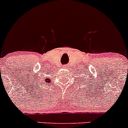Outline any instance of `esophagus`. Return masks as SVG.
<instances>
[{
    "instance_id": "esophagus-1",
    "label": "esophagus",
    "mask_w": 128,
    "mask_h": 128,
    "mask_svg": "<svg viewBox=\"0 0 128 128\" xmlns=\"http://www.w3.org/2000/svg\"><path fill=\"white\" fill-rule=\"evenodd\" d=\"M63 67H64V68H66V67H67V66H63Z\"/></svg>"
}]
</instances>
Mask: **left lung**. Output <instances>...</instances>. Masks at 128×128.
I'll list each match as a JSON object with an SVG mask.
<instances>
[{
    "label": "left lung",
    "mask_w": 128,
    "mask_h": 128,
    "mask_svg": "<svg viewBox=\"0 0 128 128\" xmlns=\"http://www.w3.org/2000/svg\"><path fill=\"white\" fill-rule=\"evenodd\" d=\"M82 82H83V81H82Z\"/></svg>",
    "instance_id": "8db88e82"
}]
</instances>
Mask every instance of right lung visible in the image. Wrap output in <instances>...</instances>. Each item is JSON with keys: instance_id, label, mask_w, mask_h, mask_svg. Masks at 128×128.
<instances>
[{"instance_id": "add662e5", "label": "right lung", "mask_w": 128, "mask_h": 128, "mask_svg": "<svg viewBox=\"0 0 128 128\" xmlns=\"http://www.w3.org/2000/svg\"><path fill=\"white\" fill-rule=\"evenodd\" d=\"M43 79L44 80V81L42 83V81H43L41 80V81H40V84H42V86L46 84H48V83H50V79L49 78H43Z\"/></svg>"}]
</instances>
